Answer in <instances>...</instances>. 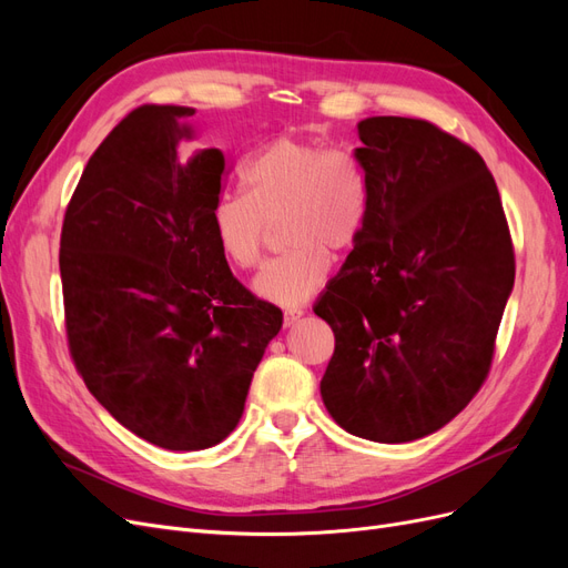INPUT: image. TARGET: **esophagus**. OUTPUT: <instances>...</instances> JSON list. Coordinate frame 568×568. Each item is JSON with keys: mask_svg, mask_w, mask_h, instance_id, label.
Segmentation results:
<instances>
[{"mask_svg": "<svg viewBox=\"0 0 568 568\" xmlns=\"http://www.w3.org/2000/svg\"><path fill=\"white\" fill-rule=\"evenodd\" d=\"M303 317V307H286L284 311V326H294Z\"/></svg>", "mask_w": 568, "mask_h": 568, "instance_id": "obj_1", "label": "esophagus"}]
</instances>
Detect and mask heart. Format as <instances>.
Wrapping results in <instances>:
<instances>
[{
    "mask_svg": "<svg viewBox=\"0 0 568 568\" xmlns=\"http://www.w3.org/2000/svg\"><path fill=\"white\" fill-rule=\"evenodd\" d=\"M244 194H222L211 232L225 261L251 270L263 261L270 227L286 248L263 267L253 291L263 301L296 307L313 298L332 272L329 251L363 239L372 194L365 168L351 151L301 136H277L242 165Z\"/></svg>",
    "mask_w": 568,
    "mask_h": 568,
    "instance_id": "obj_1",
    "label": "heart"
}]
</instances>
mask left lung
<instances>
[{
	"label": "left lung",
	"mask_w": 568,
	"mask_h": 568,
	"mask_svg": "<svg viewBox=\"0 0 568 568\" xmlns=\"http://www.w3.org/2000/svg\"><path fill=\"white\" fill-rule=\"evenodd\" d=\"M369 180L363 239L315 315L334 355L322 400L348 434L407 443L438 432L490 372L514 286V246L484 159L422 118L357 125Z\"/></svg>",
	"instance_id": "obj_1"
}]
</instances>
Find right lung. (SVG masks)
<instances>
[{"instance_id": "add662e5", "label": "right lung", "mask_w": 568, "mask_h": 568, "mask_svg": "<svg viewBox=\"0 0 568 568\" xmlns=\"http://www.w3.org/2000/svg\"><path fill=\"white\" fill-rule=\"evenodd\" d=\"M189 106L128 113L92 153L61 230L68 348L94 398L165 450L225 440L277 305L255 298L217 251L211 209L225 156L192 140Z\"/></svg>"}]
</instances>
